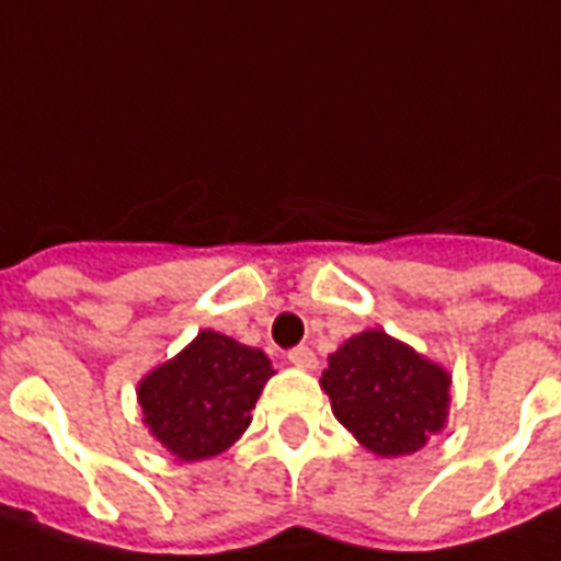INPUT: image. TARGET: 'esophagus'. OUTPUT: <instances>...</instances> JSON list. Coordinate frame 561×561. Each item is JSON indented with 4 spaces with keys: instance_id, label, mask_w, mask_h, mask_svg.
<instances>
[{
    "instance_id": "34e87169",
    "label": "esophagus",
    "mask_w": 561,
    "mask_h": 561,
    "mask_svg": "<svg viewBox=\"0 0 561 561\" xmlns=\"http://www.w3.org/2000/svg\"><path fill=\"white\" fill-rule=\"evenodd\" d=\"M289 363H293L295 368L312 371V368L319 366V357H316V354H312L310 348H304V345H298V348L289 351Z\"/></svg>"
}]
</instances>
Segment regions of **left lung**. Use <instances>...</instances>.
<instances>
[{
    "label": "left lung",
    "mask_w": 561,
    "mask_h": 561,
    "mask_svg": "<svg viewBox=\"0 0 561 561\" xmlns=\"http://www.w3.org/2000/svg\"><path fill=\"white\" fill-rule=\"evenodd\" d=\"M333 415L377 457H407L445 427L450 375L383 330H363L321 375Z\"/></svg>",
    "instance_id": "obj_1"
}]
</instances>
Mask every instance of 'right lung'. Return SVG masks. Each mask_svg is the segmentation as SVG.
Here are the masks:
<instances>
[{"label":"right lung","instance_id":"right-lung-1","mask_svg":"<svg viewBox=\"0 0 561 561\" xmlns=\"http://www.w3.org/2000/svg\"><path fill=\"white\" fill-rule=\"evenodd\" d=\"M275 368L260 348L202 330L178 357L142 377V421L181 462L210 459L237 442Z\"/></svg>","mask_w":561,"mask_h":561}]
</instances>
